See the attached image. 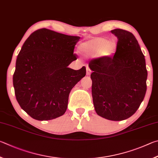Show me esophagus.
Masks as SVG:
<instances>
[{
	"label": "esophagus",
	"mask_w": 158,
	"mask_h": 158,
	"mask_svg": "<svg viewBox=\"0 0 158 158\" xmlns=\"http://www.w3.org/2000/svg\"><path fill=\"white\" fill-rule=\"evenodd\" d=\"M91 70H90V69L88 67V66H87V76H89V75H90L91 74Z\"/></svg>",
	"instance_id": "obj_1"
}]
</instances>
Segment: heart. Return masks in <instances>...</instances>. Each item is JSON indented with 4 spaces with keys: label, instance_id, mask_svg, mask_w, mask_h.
Masks as SVG:
<instances>
[{
    "label": "heart",
    "instance_id": "obj_1",
    "mask_svg": "<svg viewBox=\"0 0 158 158\" xmlns=\"http://www.w3.org/2000/svg\"><path fill=\"white\" fill-rule=\"evenodd\" d=\"M117 48L114 41L103 37H96L84 42L81 45V50L88 57H109L114 55Z\"/></svg>",
    "mask_w": 158,
    "mask_h": 158
}]
</instances>
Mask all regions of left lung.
<instances>
[{
    "label": "left lung",
    "instance_id": "1",
    "mask_svg": "<svg viewBox=\"0 0 158 158\" xmlns=\"http://www.w3.org/2000/svg\"><path fill=\"white\" fill-rule=\"evenodd\" d=\"M111 32L117 37L114 57L92 60V93L97 114L111 121L133 115L146 92L147 70L144 55L133 34L122 29Z\"/></svg>",
    "mask_w": 158,
    "mask_h": 158
}]
</instances>
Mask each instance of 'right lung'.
<instances>
[{
  "label": "right lung",
  "mask_w": 158,
  "mask_h": 158,
  "mask_svg": "<svg viewBox=\"0 0 158 158\" xmlns=\"http://www.w3.org/2000/svg\"><path fill=\"white\" fill-rule=\"evenodd\" d=\"M80 37L41 28L25 41L16 62L13 85L19 106L32 118L48 121L64 114L69 96L86 75L85 66H68L77 60Z\"/></svg>",
  "instance_id": "right-lung-1"
}]
</instances>
